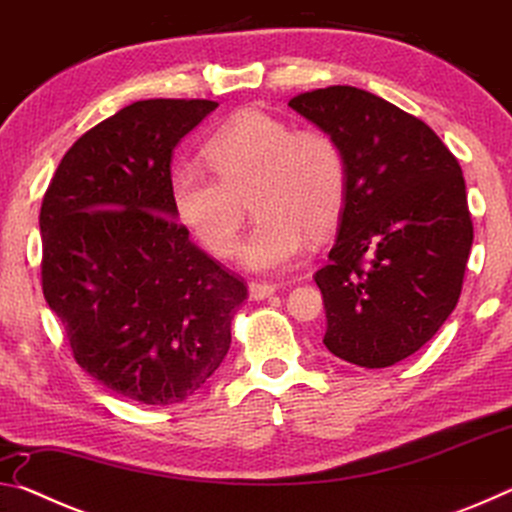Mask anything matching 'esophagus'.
Here are the masks:
<instances>
[{
    "label": "esophagus",
    "mask_w": 512,
    "mask_h": 512,
    "mask_svg": "<svg viewBox=\"0 0 512 512\" xmlns=\"http://www.w3.org/2000/svg\"><path fill=\"white\" fill-rule=\"evenodd\" d=\"M280 289L277 287V284H273V282H250L248 284V293H250V298L253 300H264V298H268V296H273V293Z\"/></svg>",
    "instance_id": "34e87169"
}]
</instances>
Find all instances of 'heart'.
I'll return each instance as SVG.
<instances>
[{"label":"heart","mask_w":512,"mask_h":512,"mask_svg":"<svg viewBox=\"0 0 512 512\" xmlns=\"http://www.w3.org/2000/svg\"><path fill=\"white\" fill-rule=\"evenodd\" d=\"M203 158L171 171V201L216 257L237 250L246 198L257 219L239 248L253 271H282L341 212L348 167L341 144L318 126L293 128L264 110H244L205 142Z\"/></svg>","instance_id":"1"}]
</instances>
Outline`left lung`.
I'll return each instance as SVG.
<instances>
[{
	"label": "left lung",
	"instance_id": "8db88e82",
	"mask_svg": "<svg viewBox=\"0 0 512 512\" xmlns=\"http://www.w3.org/2000/svg\"><path fill=\"white\" fill-rule=\"evenodd\" d=\"M289 106L336 137L348 167L339 237L314 275L323 343L354 366H393L461 298L474 239L461 164L422 119L352 85Z\"/></svg>",
	"mask_w": 512,
	"mask_h": 512
}]
</instances>
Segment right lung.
Segmentation results:
<instances>
[{
  "label": "right lung",
  "instance_id": "1",
  "mask_svg": "<svg viewBox=\"0 0 512 512\" xmlns=\"http://www.w3.org/2000/svg\"><path fill=\"white\" fill-rule=\"evenodd\" d=\"M207 99H146L72 144L42 198V293L74 361L126 400L194 395L230 350L248 298L176 221L171 153Z\"/></svg>",
  "mask_w": 512,
  "mask_h": 512
}]
</instances>
